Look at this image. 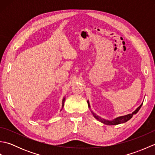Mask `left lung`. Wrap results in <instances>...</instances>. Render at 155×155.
I'll use <instances>...</instances> for the list:
<instances>
[{
	"label": "left lung",
	"instance_id": "8db88e82",
	"mask_svg": "<svg viewBox=\"0 0 155 155\" xmlns=\"http://www.w3.org/2000/svg\"><path fill=\"white\" fill-rule=\"evenodd\" d=\"M88 107L90 108V104H89V103H88ZM142 105H143V103L141 104L140 105V106H139V107H138V108H137V109L133 112V113L132 114H129L125 115V116L119 117H118V118H115L114 120H112V121H109V120H104V118H102L99 117L98 116H97L96 114H94V113H93V111H92V113H93V116H94L95 118H96L98 120H99L100 122H101V123H104V124H107V125H116V124H121V123H125V122H127V121H128V120H130V118L133 117V114H137V113H138V111H139V110H140V108L141 107H142Z\"/></svg>",
	"mask_w": 155,
	"mask_h": 155
}]
</instances>
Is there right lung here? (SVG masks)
I'll return each instance as SVG.
<instances>
[{
  "mask_svg": "<svg viewBox=\"0 0 155 155\" xmlns=\"http://www.w3.org/2000/svg\"><path fill=\"white\" fill-rule=\"evenodd\" d=\"M64 101H65V98H64V99L62 100V107H64Z\"/></svg>",
  "mask_w": 155,
  "mask_h": 155,
  "instance_id": "right-lung-1",
  "label": "right lung"
}]
</instances>
